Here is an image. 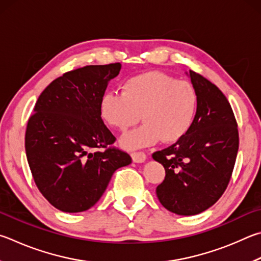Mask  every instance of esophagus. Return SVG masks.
Masks as SVG:
<instances>
[{
	"label": "esophagus",
	"mask_w": 261,
	"mask_h": 261,
	"mask_svg": "<svg viewBox=\"0 0 261 261\" xmlns=\"http://www.w3.org/2000/svg\"><path fill=\"white\" fill-rule=\"evenodd\" d=\"M132 156V160H134V162L136 163H143L146 161V154L144 151H134V153L131 154Z\"/></svg>",
	"instance_id": "obj_1"
}]
</instances>
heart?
Instances as JSON below:
<instances>
[{"label":"heart","mask_w":261,"mask_h":261,"mask_svg":"<svg viewBox=\"0 0 261 261\" xmlns=\"http://www.w3.org/2000/svg\"><path fill=\"white\" fill-rule=\"evenodd\" d=\"M122 92H106L100 99V115L113 129L125 132L143 120L138 129L122 138L127 148L176 143L187 134L195 118L197 94L191 83L168 74L148 72L122 84Z\"/></svg>","instance_id":"1"}]
</instances>
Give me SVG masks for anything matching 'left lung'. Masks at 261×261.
Listing matches in <instances>:
<instances>
[{
    "mask_svg": "<svg viewBox=\"0 0 261 261\" xmlns=\"http://www.w3.org/2000/svg\"><path fill=\"white\" fill-rule=\"evenodd\" d=\"M197 94L191 129L177 143L153 153L165 178L156 195L165 209L180 216L197 215L219 200L228 186L239 150L238 122L217 85L189 70Z\"/></svg>",
    "mask_w": 261,
    "mask_h": 261,
    "instance_id": "8db88e82",
    "label": "left lung"
}]
</instances>
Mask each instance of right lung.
Returning a JSON list of instances; mask_svg holds the SVG:
<instances>
[{"label": "right lung", "mask_w": 261, "mask_h": 261, "mask_svg": "<svg viewBox=\"0 0 261 261\" xmlns=\"http://www.w3.org/2000/svg\"><path fill=\"white\" fill-rule=\"evenodd\" d=\"M120 63L66 72L40 94L27 122L25 149L36 187L64 212H82L99 201L115 170L131 163L113 146L115 136L99 105Z\"/></svg>", "instance_id": "1"}]
</instances>
